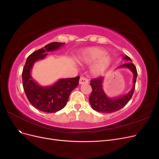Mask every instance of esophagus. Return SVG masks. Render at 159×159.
I'll return each mask as SVG.
<instances>
[{"instance_id":"obj_1","label":"esophagus","mask_w":159,"mask_h":159,"mask_svg":"<svg viewBox=\"0 0 159 159\" xmlns=\"http://www.w3.org/2000/svg\"><path fill=\"white\" fill-rule=\"evenodd\" d=\"M88 80L87 78H84V77H81L80 79V81L79 83L80 85L81 84H88Z\"/></svg>"}]
</instances>
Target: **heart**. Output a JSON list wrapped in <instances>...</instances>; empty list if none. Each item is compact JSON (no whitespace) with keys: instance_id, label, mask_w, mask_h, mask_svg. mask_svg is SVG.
<instances>
[{"instance_id":"obj_1","label":"heart","mask_w":159,"mask_h":159,"mask_svg":"<svg viewBox=\"0 0 159 159\" xmlns=\"http://www.w3.org/2000/svg\"><path fill=\"white\" fill-rule=\"evenodd\" d=\"M80 61L86 64L95 63L91 68V71L95 75L103 74L111 63L107 52L100 48H89L83 51L80 56Z\"/></svg>"}]
</instances>
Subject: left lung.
Instances as JSON below:
<instances>
[{
  "instance_id": "left-lung-1",
  "label": "left lung",
  "mask_w": 159,
  "mask_h": 159,
  "mask_svg": "<svg viewBox=\"0 0 159 159\" xmlns=\"http://www.w3.org/2000/svg\"><path fill=\"white\" fill-rule=\"evenodd\" d=\"M123 60H127L128 62L121 65L118 67V68H127L132 71L133 74V88L126 95L120 96L117 98H109L105 93L103 89V77H99L98 78L91 80L90 85L92 88V92L89 96V101L91 107L96 111L104 113H110L117 111L125 106L129 101L131 99L134 88H135L137 71L135 66L131 62V59L129 56H123Z\"/></svg>"
}]
</instances>
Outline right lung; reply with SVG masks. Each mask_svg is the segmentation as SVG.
Listing matches in <instances>:
<instances>
[{
  "label": "right lung",
  "instance_id": "1",
  "mask_svg": "<svg viewBox=\"0 0 159 159\" xmlns=\"http://www.w3.org/2000/svg\"><path fill=\"white\" fill-rule=\"evenodd\" d=\"M64 43L51 42L34 52L28 57L23 68L22 85L29 102L37 109L46 113H54L63 109L68 102L70 95L79 84L80 76L71 78L60 79L51 86H42L34 80L31 70L34 64L44 59L47 53L60 48Z\"/></svg>",
  "mask_w": 159,
  "mask_h": 159
}]
</instances>
